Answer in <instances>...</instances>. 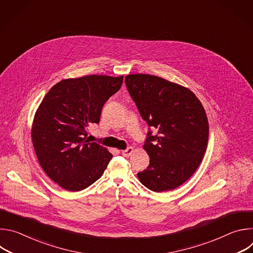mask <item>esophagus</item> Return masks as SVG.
<instances>
[{
    "label": "esophagus",
    "instance_id": "1",
    "mask_svg": "<svg viewBox=\"0 0 253 253\" xmlns=\"http://www.w3.org/2000/svg\"><path fill=\"white\" fill-rule=\"evenodd\" d=\"M133 152H134V148H133V147H128L127 149H125V150L122 151V155H123L124 157H129Z\"/></svg>",
    "mask_w": 253,
    "mask_h": 253
}]
</instances>
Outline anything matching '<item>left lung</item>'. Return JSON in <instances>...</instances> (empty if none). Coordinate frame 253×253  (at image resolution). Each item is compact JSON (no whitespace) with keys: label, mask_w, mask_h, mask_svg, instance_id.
Masks as SVG:
<instances>
[{"label":"left lung","mask_w":253,"mask_h":253,"mask_svg":"<svg viewBox=\"0 0 253 253\" xmlns=\"http://www.w3.org/2000/svg\"><path fill=\"white\" fill-rule=\"evenodd\" d=\"M128 92L149 126L144 149L149 166L137 174L155 192L183 184L199 166L207 148L209 126L204 108L189 89L148 74L125 77ZM158 131L153 135L151 128Z\"/></svg>","instance_id":"1"}]
</instances>
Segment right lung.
<instances>
[{"label":"right lung","mask_w":253,"mask_h":253,"mask_svg":"<svg viewBox=\"0 0 253 253\" xmlns=\"http://www.w3.org/2000/svg\"><path fill=\"white\" fill-rule=\"evenodd\" d=\"M123 76L89 75L54 85L36 111L32 141L45 173L62 188L80 191L103 175L113 155L86 140L106 101L121 88Z\"/></svg>","instance_id":"1"}]
</instances>
